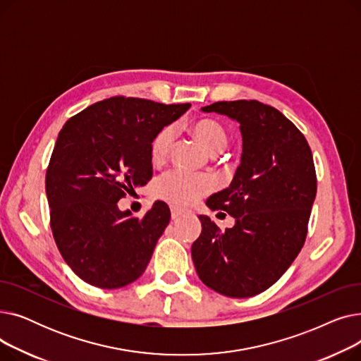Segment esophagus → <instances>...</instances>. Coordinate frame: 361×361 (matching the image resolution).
I'll use <instances>...</instances> for the list:
<instances>
[{
    "mask_svg": "<svg viewBox=\"0 0 361 361\" xmlns=\"http://www.w3.org/2000/svg\"><path fill=\"white\" fill-rule=\"evenodd\" d=\"M183 214H185V209H183V207H178V206H171V216H173L174 219L181 216Z\"/></svg>",
    "mask_w": 361,
    "mask_h": 361,
    "instance_id": "obj_1",
    "label": "esophagus"
}]
</instances>
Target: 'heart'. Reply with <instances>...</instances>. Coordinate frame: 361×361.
I'll use <instances>...</instances> for the list:
<instances>
[{
  "label": "heart",
  "instance_id": "b5f03b06",
  "mask_svg": "<svg viewBox=\"0 0 361 361\" xmlns=\"http://www.w3.org/2000/svg\"><path fill=\"white\" fill-rule=\"evenodd\" d=\"M195 139L209 154H218L226 146V133L214 120H199L190 126ZM176 139L173 126L162 127L150 142V158L155 164H162L171 154ZM215 188V181L206 174H192L183 169H171L162 174L154 185L157 197L174 204H190Z\"/></svg>",
  "mask_w": 361,
  "mask_h": 361
}]
</instances>
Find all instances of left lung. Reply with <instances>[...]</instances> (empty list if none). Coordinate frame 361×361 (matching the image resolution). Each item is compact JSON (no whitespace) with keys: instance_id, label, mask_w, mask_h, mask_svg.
I'll use <instances>...</instances> for the list:
<instances>
[{"instance_id":"left-lung-1","label":"left lung","mask_w":361,"mask_h":361,"mask_svg":"<svg viewBox=\"0 0 361 361\" xmlns=\"http://www.w3.org/2000/svg\"><path fill=\"white\" fill-rule=\"evenodd\" d=\"M202 111L240 124L243 154L230 187L206 200L235 224L221 231L199 215L192 259L204 286L226 297H253L274 286L306 241L317 187L313 155L301 131L274 106L241 99Z\"/></svg>"}]
</instances>
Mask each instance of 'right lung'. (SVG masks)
<instances>
[{
  "instance_id": "obj_1",
  "label": "right lung",
  "mask_w": 361,
  "mask_h": 361,
  "mask_svg": "<svg viewBox=\"0 0 361 361\" xmlns=\"http://www.w3.org/2000/svg\"><path fill=\"white\" fill-rule=\"evenodd\" d=\"M188 108L114 97L59 133L45 177L51 230L66 263L90 286L121 288L145 272L169 207L158 200L139 219L120 211L118 200L152 178V139Z\"/></svg>"
}]
</instances>
